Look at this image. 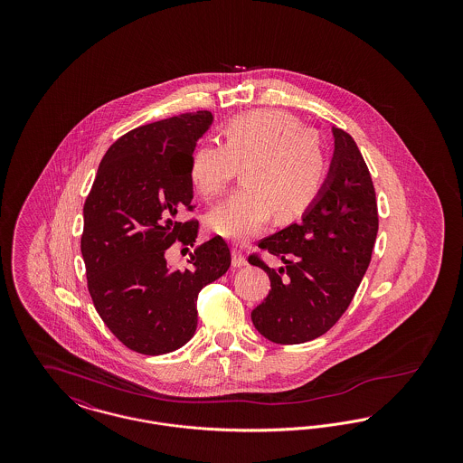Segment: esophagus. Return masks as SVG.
I'll list each match as a JSON object with an SVG mask.
<instances>
[{"instance_id":"1","label":"esophagus","mask_w":463,"mask_h":463,"mask_svg":"<svg viewBox=\"0 0 463 463\" xmlns=\"http://www.w3.org/2000/svg\"><path fill=\"white\" fill-rule=\"evenodd\" d=\"M232 265H234V267L246 265V257H244V253H242L241 250H238V248H232Z\"/></svg>"}]
</instances>
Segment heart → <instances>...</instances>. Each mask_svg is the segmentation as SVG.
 <instances>
[{
  "label": "heart",
  "instance_id": "obj_1",
  "mask_svg": "<svg viewBox=\"0 0 463 463\" xmlns=\"http://www.w3.org/2000/svg\"><path fill=\"white\" fill-rule=\"evenodd\" d=\"M225 144L203 142L191 159V182L203 196H217L244 166V185L208 215L213 234L234 242L260 234L270 217H302L328 175L319 133L281 109L244 112L223 128Z\"/></svg>",
  "mask_w": 463,
  "mask_h": 463
}]
</instances>
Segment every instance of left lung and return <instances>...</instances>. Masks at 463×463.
I'll return each mask as SVG.
<instances>
[{
	"label": "left lung",
	"mask_w": 463,
	"mask_h": 463,
	"mask_svg": "<svg viewBox=\"0 0 463 463\" xmlns=\"http://www.w3.org/2000/svg\"><path fill=\"white\" fill-rule=\"evenodd\" d=\"M333 135L335 155L319 198L302 222L259 241L285 267L274 270L259 253L248 257L270 279L251 321L276 344H304L330 330L351 306L372 260L378 232L373 180L353 137L340 128Z\"/></svg>",
	"instance_id": "obj_1"
}]
</instances>
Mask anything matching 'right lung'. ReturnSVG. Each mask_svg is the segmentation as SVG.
Returning a JSON list of instances; mask_svg holds the SVG:
<instances>
[{
    "label": "right lung",
    "instance_id": "1",
    "mask_svg": "<svg viewBox=\"0 0 463 463\" xmlns=\"http://www.w3.org/2000/svg\"><path fill=\"white\" fill-rule=\"evenodd\" d=\"M210 110L185 112L119 137L102 157L83 206L81 253L93 306L130 351L159 355L187 344L198 326V295L223 276L231 251L221 236L203 242L189 267L174 270L165 253L193 246L196 219L191 159L210 128Z\"/></svg>",
    "mask_w": 463,
    "mask_h": 463
}]
</instances>
